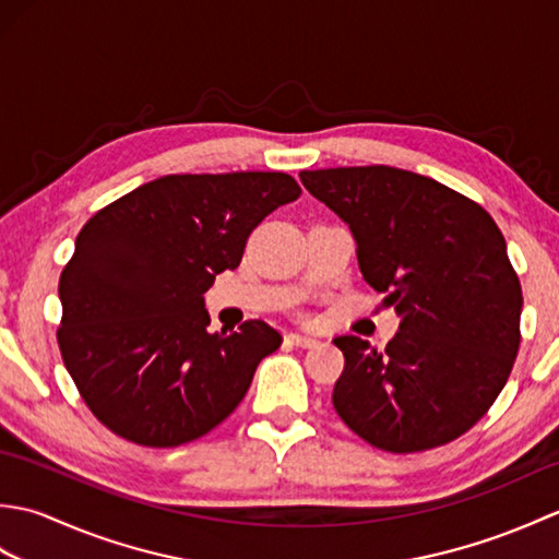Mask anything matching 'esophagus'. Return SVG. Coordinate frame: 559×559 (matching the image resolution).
I'll return each mask as SVG.
<instances>
[{
	"label": "esophagus",
	"instance_id": "34e87169",
	"mask_svg": "<svg viewBox=\"0 0 559 559\" xmlns=\"http://www.w3.org/2000/svg\"><path fill=\"white\" fill-rule=\"evenodd\" d=\"M286 343L295 348H314L319 341L312 336H302V334H286Z\"/></svg>",
	"mask_w": 559,
	"mask_h": 559
}]
</instances>
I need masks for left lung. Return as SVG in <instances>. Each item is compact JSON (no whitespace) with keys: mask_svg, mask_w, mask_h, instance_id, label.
<instances>
[{"mask_svg":"<svg viewBox=\"0 0 559 559\" xmlns=\"http://www.w3.org/2000/svg\"><path fill=\"white\" fill-rule=\"evenodd\" d=\"M307 192L348 225L362 278L401 317L374 350L338 336L334 408L377 449L442 447L500 396L519 353L521 283L497 223L432 177L389 165L302 170Z\"/></svg>","mask_w":559,"mask_h":559,"instance_id":"8db88e82","label":"left lung"}]
</instances>
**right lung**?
I'll use <instances>...</instances> for the list:
<instances>
[{
  "label": "right lung",
  "instance_id": "1",
  "mask_svg": "<svg viewBox=\"0 0 559 559\" xmlns=\"http://www.w3.org/2000/svg\"><path fill=\"white\" fill-rule=\"evenodd\" d=\"M300 197L286 173L165 175L83 225L59 276V350L93 415L129 442L177 447L247 394L281 334L261 319L209 334L204 293L247 237Z\"/></svg>",
  "mask_w": 559,
  "mask_h": 559
}]
</instances>
